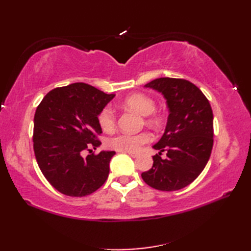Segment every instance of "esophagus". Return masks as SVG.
<instances>
[{
    "label": "esophagus",
    "mask_w": 251,
    "mask_h": 251,
    "mask_svg": "<svg viewBox=\"0 0 251 251\" xmlns=\"http://www.w3.org/2000/svg\"><path fill=\"white\" fill-rule=\"evenodd\" d=\"M125 153H127L128 154V155H130L131 157H138V153H132V152H125Z\"/></svg>",
    "instance_id": "esophagus-1"
}]
</instances>
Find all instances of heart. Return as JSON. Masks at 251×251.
<instances>
[{"instance_id": "1", "label": "heart", "mask_w": 251, "mask_h": 251, "mask_svg": "<svg viewBox=\"0 0 251 251\" xmlns=\"http://www.w3.org/2000/svg\"><path fill=\"white\" fill-rule=\"evenodd\" d=\"M123 105L127 109L137 112L142 116H148L152 114L155 110V103L153 99L143 94H135L127 97ZM98 122L101 128L104 131H112L115 127V114L111 106L105 108L100 112L98 116ZM152 139L149 132H139V134H128V132H121L116 136L112 137L108 141V146L114 150L121 152H138L141 147L146 143L150 142Z\"/></svg>"}]
</instances>
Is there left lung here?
<instances>
[{"mask_svg":"<svg viewBox=\"0 0 251 251\" xmlns=\"http://www.w3.org/2000/svg\"><path fill=\"white\" fill-rule=\"evenodd\" d=\"M166 99L168 119L161 139L153 146L158 154L153 166L141 174L143 181L159 191H177L193 182L209 161L214 145V114L201 90L186 79L161 77L145 85ZM167 151L163 160L160 154Z\"/></svg>","mask_w":251,"mask_h":251,"instance_id":"obj_1","label":"left lung"}]
</instances>
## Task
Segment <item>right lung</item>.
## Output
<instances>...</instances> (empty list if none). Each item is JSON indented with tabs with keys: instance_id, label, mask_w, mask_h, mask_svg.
Masks as SVG:
<instances>
[{
	"instance_id": "add662e5",
	"label": "right lung",
	"mask_w": 251,
	"mask_h": 251,
	"mask_svg": "<svg viewBox=\"0 0 251 251\" xmlns=\"http://www.w3.org/2000/svg\"><path fill=\"white\" fill-rule=\"evenodd\" d=\"M115 97L92 85L73 83L50 90L34 115L33 148L47 181L60 193L82 197L94 193L108 179L114 151L82 156L100 147L98 116ZM92 151V150H90Z\"/></svg>"
}]
</instances>
